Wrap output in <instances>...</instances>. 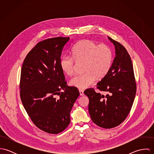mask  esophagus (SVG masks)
I'll return each mask as SVG.
<instances>
[{
	"label": "esophagus",
	"instance_id": "34e87169",
	"mask_svg": "<svg viewBox=\"0 0 154 154\" xmlns=\"http://www.w3.org/2000/svg\"><path fill=\"white\" fill-rule=\"evenodd\" d=\"M79 93H80V95H81V96H83V95H84V90H83V89H79Z\"/></svg>",
	"mask_w": 154,
	"mask_h": 154
}]
</instances>
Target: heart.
Returning a JSON list of instances; mask_svg holds the SVG:
<instances>
[{"instance_id":"heart-1","label":"heart","mask_w":154,"mask_h":154,"mask_svg":"<svg viewBox=\"0 0 154 154\" xmlns=\"http://www.w3.org/2000/svg\"><path fill=\"white\" fill-rule=\"evenodd\" d=\"M72 57L65 56L60 60V67L67 75L73 72L75 61H84V73L74 76L70 85L80 89L88 88L96 79H102L110 71L112 54L110 47L106 44H99L91 40H83L72 48Z\"/></svg>"}]
</instances>
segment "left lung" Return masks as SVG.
<instances>
[{
  "label": "left lung",
  "instance_id": "left-lung-1",
  "mask_svg": "<svg viewBox=\"0 0 154 154\" xmlns=\"http://www.w3.org/2000/svg\"><path fill=\"white\" fill-rule=\"evenodd\" d=\"M115 47L116 57L107 76L97 85L104 96L92 88L84 91L89 98L88 111L97 126L111 129L120 125L131 110L136 92L131 57L123 45L109 37Z\"/></svg>",
  "mask_w": 154,
  "mask_h": 154
}]
</instances>
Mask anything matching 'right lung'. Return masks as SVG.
Segmentation results:
<instances>
[{"label": "right lung", "instance_id": "obj_1", "mask_svg": "<svg viewBox=\"0 0 154 154\" xmlns=\"http://www.w3.org/2000/svg\"><path fill=\"white\" fill-rule=\"evenodd\" d=\"M69 39L59 37L39 42L28 53L21 69L22 104L34 124L51 134L68 126L70 112L79 95L77 88L66 85L60 67L62 51Z\"/></svg>", "mask_w": 154, "mask_h": 154}]
</instances>
